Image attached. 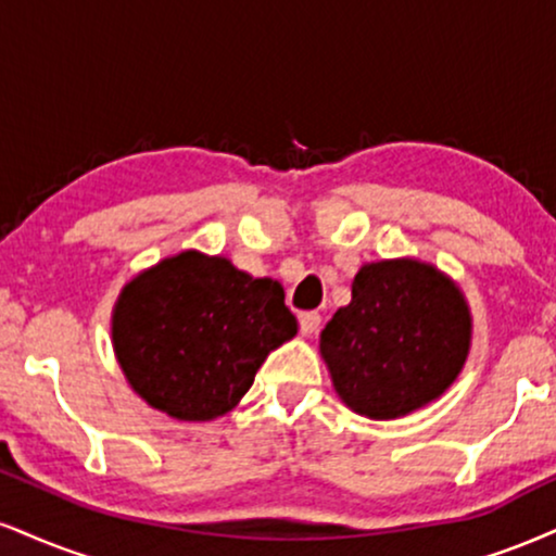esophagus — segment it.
Returning a JSON list of instances; mask_svg holds the SVG:
<instances>
[{
    "instance_id": "1",
    "label": "esophagus",
    "mask_w": 556,
    "mask_h": 556,
    "mask_svg": "<svg viewBox=\"0 0 556 556\" xmlns=\"http://www.w3.org/2000/svg\"><path fill=\"white\" fill-rule=\"evenodd\" d=\"M320 329V316L318 313L307 311V313H300V331H303V337H313Z\"/></svg>"
}]
</instances>
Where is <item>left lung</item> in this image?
I'll return each mask as SVG.
<instances>
[{"label":"left lung","mask_w":556,"mask_h":556,"mask_svg":"<svg viewBox=\"0 0 556 556\" xmlns=\"http://www.w3.org/2000/svg\"><path fill=\"white\" fill-rule=\"evenodd\" d=\"M469 300L453 277L419 258L359 266L350 305L320 331L333 391L354 414L399 419L456 383L471 350Z\"/></svg>","instance_id":"left-lung-1"}]
</instances>
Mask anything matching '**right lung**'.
I'll list each match as a JSON object with an SVG mask.
<instances>
[{
    "instance_id": "add662e5",
    "label": "right lung",
    "mask_w": 556,
    "mask_h": 556,
    "mask_svg": "<svg viewBox=\"0 0 556 556\" xmlns=\"http://www.w3.org/2000/svg\"><path fill=\"white\" fill-rule=\"evenodd\" d=\"M295 333L277 279L193 249L131 277L111 313L126 383L178 422H212L236 409L269 352Z\"/></svg>"
}]
</instances>
